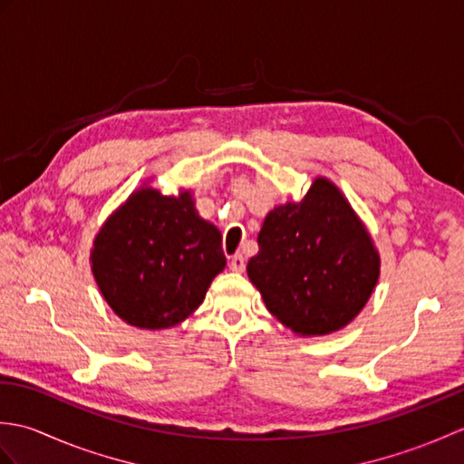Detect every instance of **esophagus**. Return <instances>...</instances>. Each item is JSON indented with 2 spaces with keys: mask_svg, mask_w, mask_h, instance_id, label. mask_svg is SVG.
<instances>
[{
  "mask_svg": "<svg viewBox=\"0 0 464 464\" xmlns=\"http://www.w3.org/2000/svg\"><path fill=\"white\" fill-rule=\"evenodd\" d=\"M229 269L231 271H237V273H241L243 269H245V259H243V255H233L231 257V261H229Z\"/></svg>",
  "mask_w": 464,
  "mask_h": 464,
  "instance_id": "esophagus-1",
  "label": "esophagus"
}]
</instances>
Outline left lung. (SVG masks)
<instances>
[{
	"label": "left lung",
	"mask_w": 464,
	"mask_h": 464,
	"mask_svg": "<svg viewBox=\"0 0 464 464\" xmlns=\"http://www.w3.org/2000/svg\"><path fill=\"white\" fill-rule=\"evenodd\" d=\"M247 275L265 307L303 337L349 324L379 281L381 259L343 193L317 177L299 203L275 207Z\"/></svg>",
	"instance_id": "left-lung-1"
}]
</instances>
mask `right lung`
Returning a JSON list of instances; mask_svg holds the SVG:
<instances>
[{
  "label": "right lung",
  "instance_id": "right-lung-1",
  "mask_svg": "<svg viewBox=\"0 0 464 464\" xmlns=\"http://www.w3.org/2000/svg\"><path fill=\"white\" fill-rule=\"evenodd\" d=\"M221 233L177 197L141 187L97 233L92 271L117 317L140 329H169L199 307L225 269Z\"/></svg>",
  "mask_w": 464,
  "mask_h": 464
}]
</instances>
